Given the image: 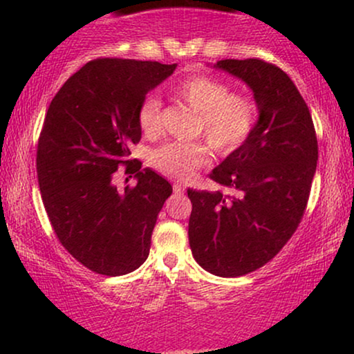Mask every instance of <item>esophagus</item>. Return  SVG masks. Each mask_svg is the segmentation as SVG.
I'll list each match as a JSON object with an SVG mask.
<instances>
[{
    "label": "esophagus",
    "instance_id": "obj_1",
    "mask_svg": "<svg viewBox=\"0 0 354 354\" xmlns=\"http://www.w3.org/2000/svg\"><path fill=\"white\" fill-rule=\"evenodd\" d=\"M173 191H174V193H176V194L185 193V186L180 185V183H174V185H173Z\"/></svg>",
    "mask_w": 354,
    "mask_h": 354
}]
</instances>
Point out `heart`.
<instances>
[{
  "label": "heart",
  "mask_w": 354,
  "mask_h": 354,
  "mask_svg": "<svg viewBox=\"0 0 354 354\" xmlns=\"http://www.w3.org/2000/svg\"><path fill=\"white\" fill-rule=\"evenodd\" d=\"M173 96L200 115L198 135L219 156H230L245 145L258 121V104L246 95H233L225 81L193 75L171 89ZM138 124L145 135L161 131V101L146 96L138 108ZM154 168L178 180H189L209 163V149L201 143H168L151 154Z\"/></svg>",
  "instance_id": "b5f03b06"
}]
</instances>
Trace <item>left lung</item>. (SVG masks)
I'll list each match as a JSON object with an SVG mask.
<instances>
[{
	"label": "left lung",
	"mask_w": 354,
	"mask_h": 354,
	"mask_svg": "<svg viewBox=\"0 0 354 354\" xmlns=\"http://www.w3.org/2000/svg\"><path fill=\"white\" fill-rule=\"evenodd\" d=\"M214 68L253 89L259 116L245 145L209 174L233 193L188 189V236L203 270L236 278L266 265L293 236L310 198L318 141L303 96L278 66L250 58Z\"/></svg>",
	"instance_id": "left-lung-1"
}]
</instances>
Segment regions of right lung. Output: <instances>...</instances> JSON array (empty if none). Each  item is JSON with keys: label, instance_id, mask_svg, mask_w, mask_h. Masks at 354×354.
I'll return each instance as SVG.
<instances>
[{"label": "right lung", "instance_id": "1", "mask_svg": "<svg viewBox=\"0 0 354 354\" xmlns=\"http://www.w3.org/2000/svg\"><path fill=\"white\" fill-rule=\"evenodd\" d=\"M176 64L100 58L84 64L53 98L36 151L48 218L76 261L104 276L131 273L146 261L158 213L171 185L128 160L140 143L138 108ZM121 164L136 187L118 192Z\"/></svg>", "mask_w": 354, "mask_h": 354}]
</instances>
